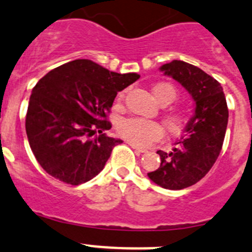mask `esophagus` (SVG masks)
Segmentation results:
<instances>
[{
    "label": "esophagus",
    "mask_w": 252,
    "mask_h": 252,
    "mask_svg": "<svg viewBox=\"0 0 252 252\" xmlns=\"http://www.w3.org/2000/svg\"><path fill=\"white\" fill-rule=\"evenodd\" d=\"M129 146H130L133 149H135L137 152H139V153H146V152H148L146 148H142V147H139V146H135V144H133V143H129Z\"/></svg>",
    "instance_id": "esophagus-1"
}]
</instances>
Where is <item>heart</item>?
I'll use <instances>...</instances> for the list:
<instances>
[{
	"label": "heart",
	"mask_w": 252,
	"mask_h": 252,
	"mask_svg": "<svg viewBox=\"0 0 252 252\" xmlns=\"http://www.w3.org/2000/svg\"><path fill=\"white\" fill-rule=\"evenodd\" d=\"M153 94L160 105L165 106L173 103L177 99V92L171 84L159 83L153 88ZM123 94H121V98ZM165 126L172 134H178L186 126L185 114L178 110L168 112L164 118ZM118 134L133 143L135 146H148L162 138L163 129L159 123L142 118H126L122 119L117 126Z\"/></svg>",
	"instance_id": "b5f03b06"
}]
</instances>
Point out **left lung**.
Listing matches in <instances>:
<instances>
[{
    "label": "left lung",
    "instance_id": "1",
    "mask_svg": "<svg viewBox=\"0 0 252 252\" xmlns=\"http://www.w3.org/2000/svg\"><path fill=\"white\" fill-rule=\"evenodd\" d=\"M160 70L187 89L196 101V109L173 151L157 152L159 168L149 172L148 177L167 189H183L202 180L219 158L227 128L228 108L221 84L199 67L173 60Z\"/></svg>",
    "mask_w": 252,
    "mask_h": 252
}]
</instances>
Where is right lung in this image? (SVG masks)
<instances>
[{
  "label": "right lung",
  "instance_id": "add662e5",
  "mask_svg": "<svg viewBox=\"0 0 252 252\" xmlns=\"http://www.w3.org/2000/svg\"><path fill=\"white\" fill-rule=\"evenodd\" d=\"M135 72L118 74L78 59L49 71L32 89L26 134L42 168L67 185L85 183L100 173L121 139L104 133L118 92L137 81ZM99 132L95 138L92 135Z\"/></svg>",
  "mask_w": 252,
  "mask_h": 252
}]
</instances>
